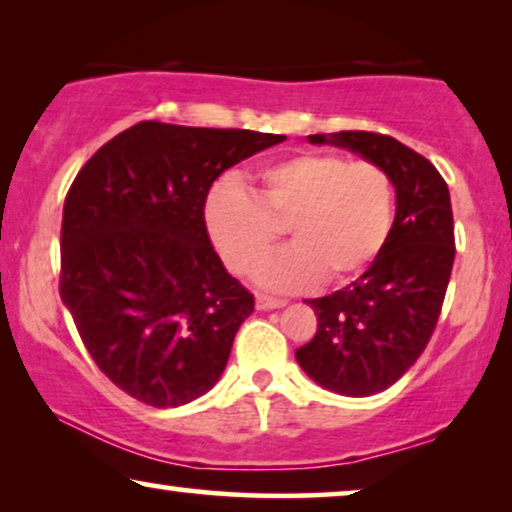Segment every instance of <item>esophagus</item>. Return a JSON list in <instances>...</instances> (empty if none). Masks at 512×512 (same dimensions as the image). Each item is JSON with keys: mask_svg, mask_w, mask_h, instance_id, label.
<instances>
[{"mask_svg": "<svg viewBox=\"0 0 512 512\" xmlns=\"http://www.w3.org/2000/svg\"><path fill=\"white\" fill-rule=\"evenodd\" d=\"M284 305H286L284 298H272V296H265V293H258L256 296L258 310H279V307Z\"/></svg>", "mask_w": 512, "mask_h": 512, "instance_id": "obj_1", "label": "esophagus"}]
</instances>
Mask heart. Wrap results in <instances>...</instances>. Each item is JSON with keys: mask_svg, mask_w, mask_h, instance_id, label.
I'll return each instance as SVG.
<instances>
[{"mask_svg": "<svg viewBox=\"0 0 512 512\" xmlns=\"http://www.w3.org/2000/svg\"><path fill=\"white\" fill-rule=\"evenodd\" d=\"M202 221L223 265L235 275L275 247L284 226L293 247L254 270L275 291L310 289L321 277L342 284L366 272L394 226V184L373 160L298 153L265 165L249 193L221 181L207 193Z\"/></svg>", "mask_w": 512, "mask_h": 512, "instance_id": "1", "label": "heart"}]
</instances>
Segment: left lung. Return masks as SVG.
Instances as JSON below:
<instances>
[{
    "label": "left lung",
    "instance_id": "1",
    "mask_svg": "<svg viewBox=\"0 0 512 512\" xmlns=\"http://www.w3.org/2000/svg\"><path fill=\"white\" fill-rule=\"evenodd\" d=\"M307 139L373 160L396 188L387 247L356 282L307 303L317 333L296 349L319 387L373 396L408 373L436 328L454 263L450 191L429 160L394 137L345 130Z\"/></svg>",
    "mask_w": 512,
    "mask_h": 512
}]
</instances>
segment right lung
I'll return each instance as SVG.
<instances>
[{"mask_svg":"<svg viewBox=\"0 0 512 512\" xmlns=\"http://www.w3.org/2000/svg\"><path fill=\"white\" fill-rule=\"evenodd\" d=\"M284 139L144 121L76 174L62 209L60 298L125 394L179 408L219 382L254 296L223 268L202 207L228 167Z\"/></svg>","mask_w":512,"mask_h":512,"instance_id":"obj_1","label":"right lung"}]
</instances>
